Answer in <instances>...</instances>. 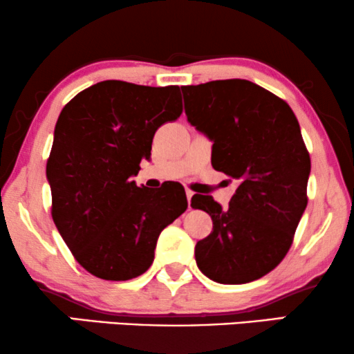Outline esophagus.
Wrapping results in <instances>:
<instances>
[{"label":"esophagus","mask_w":354,"mask_h":354,"mask_svg":"<svg viewBox=\"0 0 354 354\" xmlns=\"http://www.w3.org/2000/svg\"><path fill=\"white\" fill-rule=\"evenodd\" d=\"M185 193H187V201H188V209H192V198H193V195H195V193H193L190 188H187L185 190Z\"/></svg>","instance_id":"esophagus-1"}]
</instances>
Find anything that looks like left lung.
Returning <instances> with one entry per match:
<instances>
[{"instance_id":"left-lung-1","label":"left lung","mask_w":354,"mask_h":354,"mask_svg":"<svg viewBox=\"0 0 354 354\" xmlns=\"http://www.w3.org/2000/svg\"><path fill=\"white\" fill-rule=\"evenodd\" d=\"M188 122L212 145L216 171L239 182L229 206L195 195L212 232L195 246L198 268L217 283H248L277 268L308 205L311 158L282 98L243 79L182 86Z\"/></svg>"}]
</instances>
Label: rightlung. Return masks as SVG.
<instances>
[{
	"label": "right lung",
	"mask_w": 354,
	"mask_h": 354,
	"mask_svg": "<svg viewBox=\"0 0 354 354\" xmlns=\"http://www.w3.org/2000/svg\"><path fill=\"white\" fill-rule=\"evenodd\" d=\"M183 111L180 88L104 80L75 95L56 122L46 162L51 216L86 272L130 280L147 272L158 236L188 203L180 183L137 187L156 130Z\"/></svg>",
	"instance_id": "add662e5"
}]
</instances>
